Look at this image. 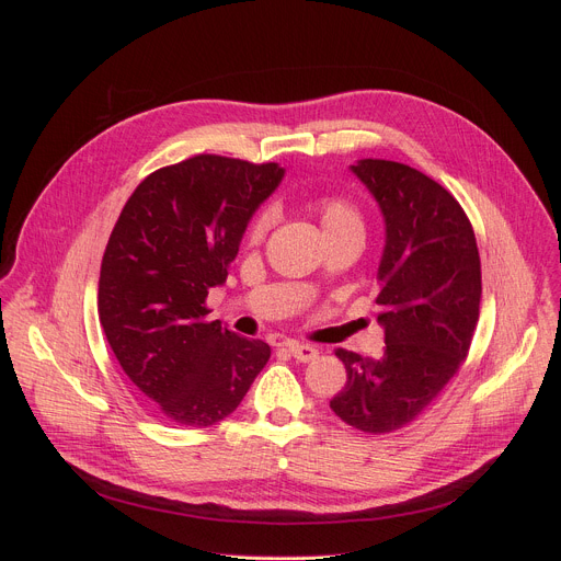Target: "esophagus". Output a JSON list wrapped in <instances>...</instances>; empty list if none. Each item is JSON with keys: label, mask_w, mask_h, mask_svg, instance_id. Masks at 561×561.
I'll use <instances>...</instances> for the list:
<instances>
[{"label": "esophagus", "mask_w": 561, "mask_h": 561, "mask_svg": "<svg viewBox=\"0 0 561 561\" xmlns=\"http://www.w3.org/2000/svg\"><path fill=\"white\" fill-rule=\"evenodd\" d=\"M286 350L290 352V357L300 364H309L318 357V350L313 345H305V343H288Z\"/></svg>", "instance_id": "obj_1"}]
</instances>
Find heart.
<instances>
[{
    "instance_id": "obj_1",
    "label": "heart",
    "mask_w": 561,
    "mask_h": 561,
    "mask_svg": "<svg viewBox=\"0 0 561 561\" xmlns=\"http://www.w3.org/2000/svg\"><path fill=\"white\" fill-rule=\"evenodd\" d=\"M313 214L318 216L320 229L325 239H339V236H364V220L359 209L343 197H320L313 202ZM268 227V216H261L250 227V241L259 243Z\"/></svg>"
}]
</instances>
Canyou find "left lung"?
Wrapping results in <instances>:
<instances>
[{
	"mask_svg": "<svg viewBox=\"0 0 561 561\" xmlns=\"http://www.w3.org/2000/svg\"><path fill=\"white\" fill-rule=\"evenodd\" d=\"M350 172L385 220L373 302L387 347L377 362L336 350L347 385L330 407L343 423L385 434L414 421L466 359L480 320V254L459 202L432 176L385 159H359Z\"/></svg>",
	"mask_w": 561,
	"mask_h": 561,
	"instance_id": "1",
	"label": "left lung"
}]
</instances>
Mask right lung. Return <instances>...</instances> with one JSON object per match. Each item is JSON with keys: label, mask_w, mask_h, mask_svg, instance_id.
Instances as JSON below:
<instances>
[{"label": "right lung", "mask_w": 561, "mask_h": 561, "mask_svg": "<svg viewBox=\"0 0 561 561\" xmlns=\"http://www.w3.org/2000/svg\"><path fill=\"white\" fill-rule=\"evenodd\" d=\"M279 163L199 154L138 184L102 259L98 311L131 385L161 414L216 425L241 404L271 345L206 320L259 206L284 180Z\"/></svg>", "instance_id": "right-lung-1"}]
</instances>
